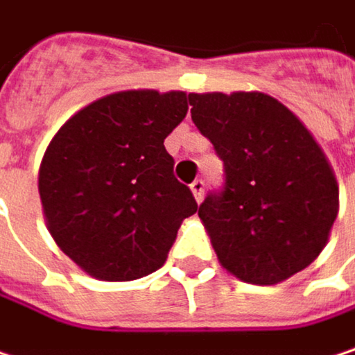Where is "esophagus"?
<instances>
[{"label": "esophagus", "instance_id": "esophagus-1", "mask_svg": "<svg viewBox=\"0 0 355 355\" xmlns=\"http://www.w3.org/2000/svg\"><path fill=\"white\" fill-rule=\"evenodd\" d=\"M190 190H192V194H194L196 202H200V200H202V196H205V182H202V180H194V182L190 184Z\"/></svg>", "mask_w": 355, "mask_h": 355}]
</instances>
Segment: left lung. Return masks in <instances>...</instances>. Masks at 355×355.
Returning <instances> with one entry per match:
<instances>
[{
    "instance_id": "obj_1",
    "label": "left lung",
    "mask_w": 355,
    "mask_h": 355,
    "mask_svg": "<svg viewBox=\"0 0 355 355\" xmlns=\"http://www.w3.org/2000/svg\"><path fill=\"white\" fill-rule=\"evenodd\" d=\"M192 121L223 161V188L198 209L219 263L275 285L310 265L329 240L339 190L306 125L263 92L188 94Z\"/></svg>"
}]
</instances>
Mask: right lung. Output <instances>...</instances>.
Instances as JSON below:
<instances>
[{"label": "right lung", "instance_id": "right-lung-1", "mask_svg": "<svg viewBox=\"0 0 355 355\" xmlns=\"http://www.w3.org/2000/svg\"><path fill=\"white\" fill-rule=\"evenodd\" d=\"M186 113V92L123 90L80 109L47 146L39 194L49 232L94 279L161 268L182 221L198 211L163 144Z\"/></svg>", "mask_w": 355, "mask_h": 355}]
</instances>
